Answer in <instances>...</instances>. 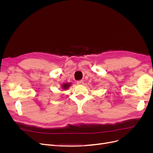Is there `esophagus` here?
I'll use <instances>...</instances> for the list:
<instances>
[{
  "label": "esophagus",
  "instance_id": "1",
  "mask_svg": "<svg viewBox=\"0 0 153 153\" xmlns=\"http://www.w3.org/2000/svg\"><path fill=\"white\" fill-rule=\"evenodd\" d=\"M76 84L78 85H82L84 84V81H83V80H78V81L76 82Z\"/></svg>",
  "mask_w": 153,
  "mask_h": 153
}]
</instances>
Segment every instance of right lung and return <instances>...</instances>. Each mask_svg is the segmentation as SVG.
Masks as SVG:
<instances>
[{
    "label": "right lung",
    "mask_w": 153,
    "mask_h": 153,
    "mask_svg": "<svg viewBox=\"0 0 153 153\" xmlns=\"http://www.w3.org/2000/svg\"><path fill=\"white\" fill-rule=\"evenodd\" d=\"M71 85V84H69V83H66V84H64L62 85V88L64 90H66L69 87V86Z\"/></svg>",
    "instance_id": "obj_1"
}]
</instances>
